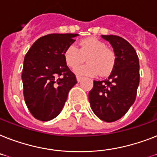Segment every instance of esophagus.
<instances>
[{"label":"esophagus","instance_id":"obj_1","mask_svg":"<svg viewBox=\"0 0 157 157\" xmlns=\"http://www.w3.org/2000/svg\"><path fill=\"white\" fill-rule=\"evenodd\" d=\"M82 79H83L82 76H76V80H77V81H78V82H80V81H81V80H82Z\"/></svg>","mask_w":157,"mask_h":157}]
</instances>
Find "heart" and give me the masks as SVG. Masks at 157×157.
Listing matches in <instances>:
<instances>
[{"label": "heart", "mask_w": 157, "mask_h": 157, "mask_svg": "<svg viewBox=\"0 0 157 157\" xmlns=\"http://www.w3.org/2000/svg\"><path fill=\"white\" fill-rule=\"evenodd\" d=\"M87 57L89 62L85 66L78 67ZM63 58L71 68H75V72L79 75L101 76H109L114 69L116 63V55L111 49L106 48L103 42L90 37L82 39L79 43V48L71 44L63 52Z\"/></svg>", "instance_id": "b5f03b06"}]
</instances>
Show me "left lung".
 I'll return each instance as SVG.
<instances>
[{"label": "left lung", "mask_w": 157, "mask_h": 157, "mask_svg": "<svg viewBox=\"0 0 157 157\" xmlns=\"http://www.w3.org/2000/svg\"><path fill=\"white\" fill-rule=\"evenodd\" d=\"M114 48L116 63L108 79L94 81L89 101L100 119L111 123L118 120L133 105L140 84V63L136 50L117 35H101Z\"/></svg>", "instance_id": "obj_1"}]
</instances>
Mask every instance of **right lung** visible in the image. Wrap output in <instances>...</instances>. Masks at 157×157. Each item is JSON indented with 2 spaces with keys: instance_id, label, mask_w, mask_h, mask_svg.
<instances>
[{
  "instance_id": "add662e5",
  "label": "right lung",
  "mask_w": 157,
  "mask_h": 157,
  "mask_svg": "<svg viewBox=\"0 0 157 157\" xmlns=\"http://www.w3.org/2000/svg\"><path fill=\"white\" fill-rule=\"evenodd\" d=\"M77 34H50L34 42L25 54L21 79L25 105L40 121L60 113L67 94L77 81L67 66L63 52Z\"/></svg>"
}]
</instances>
